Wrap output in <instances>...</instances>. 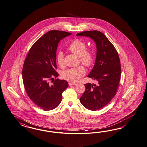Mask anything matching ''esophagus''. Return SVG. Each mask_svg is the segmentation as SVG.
<instances>
[{
  "label": "esophagus",
  "instance_id": "34e87169",
  "mask_svg": "<svg viewBox=\"0 0 147 147\" xmlns=\"http://www.w3.org/2000/svg\"><path fill=\"white\" fill-rule=\"evenodd\" d=\"M68 84H69V86H71V85H76L77 84L76 83H73V82H69L68 83Z\"/></svg>",
  "mask_w": 147,
  "mask_h": 147
}]
</instances>
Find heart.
Returning a JSON list of instances; mask_svg holds the SVG:
<instances>
[{
  "label": "heart",
  "instance_id": "b5f03b06",
  "mask_svg": "<svg viewBox=\"0 0 147 147\" xmlns=\"http://www.w3.org/2000/svg\"><path fill=\"white\" fill-rule=\"evenodd\" d=\"M86 43L79 39L74 40L68 47L69 51L79 57L81 63L86 67H89L94 61V56L90 51L86 50ZM56 60L59 66H63L64 62L63 52L59 51L57 53ZM85 74L86 70L82 66H80L76 67L69 68L63 71L62 73V77L68 81L76 82L79 81Z\"/></svg>",
  "mask_w": 147,
  "mask_h": 147
}]
</instances>
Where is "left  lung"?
<instances>
[{
    "label": "left lung",
    "mask_w": 147,
    "mask_h": 147,
    "mask_svg": "<svg viewBox=\"0 0 147 147\" xmlns=\"http://www.w3.org/2000/svg\"><path fill=\"white\" fill-rule=\"evenodd\" d=\"M76 36L89 37L96 45L95 63L88 77L96 80L98 84H85L86 90L80 99L86 109L96 111L106 106L115 96L121 72L119 55L102 32L86 31L78 33Z\"/></svg>",
    "instance_id": "1"
}]
</instances>
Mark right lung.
I'll use <instances>...</instances> for the list:
<instances>
[{
    "label": "right lung",
    "mask_w": 147,
    "mask_h": 147,
    "mask_svg": "<svg viewBox=\"0 0 147 147\" xmlns=\"http://www.w3.org/2000/svg\"><path fill=\"white\" fill-rule=\"evenodd\" d=\"M68 32L51 30L32 45L22 69L24 87L29 98L44 111L57 107L62 93L68 87L65 80L56 79L51 85L49 80L59 74L56 71V52L60 40L71 35Z\"/></svg>",
    "instance_id": "add662e5"
}]
</instances>
